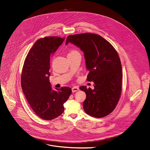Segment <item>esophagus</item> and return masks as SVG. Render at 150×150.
I'll return each mask as SVG.
<instances>
[{
    "label": "esophagus",
    "mask_w": 150,
    "mask_h": 150,
    "mask_svg": "<svg viewBox=\"0 0 150 150\" xmlns=\"http://www.w3.org/2000/svg\"><path fill=\"white\" fill-rule=\"evenodd\" d=\"M79 91V88L77 87V86H74L72 88V92H75L76 91Z\"/></svg>",
    "instance_id": "1"
}]
</instances>
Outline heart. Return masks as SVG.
<instances>
[{
  "label": "heart",
  "mask_w": 150,
  "mask_h": 150,
  "mask_svg": "<svg viewBox=\"0 0 150 150\" xmlns=\"http://www.w3.org/2000/svg\"><path fill=\"white\" fill-rule=\"evenodd\" d=\"M77 52H78L77 51L74 50H71V51H70V52H69V54H74V53H77Z\"/></svg>",
  "instance_id": "obj_1"
}]
</instances>
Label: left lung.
<instances>
[{
  "label": "left lung",
  "mask_w": 150,
  "mask_h": 150,
  "mask_svg": "<svg viewBox=\"0 0 150 150\" xmlns=\"http://www.w3.org/2000/svg\"><path fill=\"white\" fill-rule=\"evenodd\" d=\"M71 42L83 52L89 71L87 81L94 82V89L82 86L86 93L83 103L85 112L100 118L112 113L120 97L122 68L119 56L113 45L100 35L86 33L69 35L66 45Z\"/></svg>",
  "instance_id": "left-lung-1"
}]
</instances>
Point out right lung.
<instances>
[{
  "mask_svg": "<svg viewBox=\"0 0 150 150\" xmlns=\"http://www.w3.org/2000/svg\"><path fill=\"white\" fill-rule=\"evenodd\" d=\"M65 38L45 37L35 41L25 59L21 85L31 108L41 119L52 120L64 111V103L72 93L69 87L52 90L49 81L50 57Z\"/></svg>",
  "mask_w": 150,
  "mask_h": 150,
  "instance_id": "right-lung-1",
  "label": "right lung"
}]
</instances>
